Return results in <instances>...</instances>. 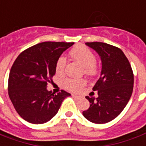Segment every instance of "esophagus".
<instances>
[{"instance_id": "esophagus-1", "label": "esophagus", "mask_w": 146, "mask_h": 146, "mask_svg": "<svg viewBox=\"0 0 146 146\" xmlns=\"http://www.w3.org/2000/svg\"><path fill=\"white\" fill-rule=\"evenodd\" d=\"M72 96H73L74 98H76V99H80V98H81L80 96H77V95H75V94H72Z\"/></svg>"}]
</instances>
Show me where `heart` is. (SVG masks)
<instances>
[{
    "mask_svg": "<svg viewBox=\"0 0 146 146\" xmlns=\"http://www.w3.org/2000/svg\"><path fill=\"white\" fill-rule=\"evenodd\" d=\"M70 56L84 68L85 73L89 75H94L98 71L96 65V56L90 48L84 45L74 47L69 52ZM66 60L64 56H60L56 62V73L61 74L64 73ZM86 85V81L83 79L67 78L63 81V86L67 90L73 92H79Z\"/></svg>",
    "mask_w": 146,
    "mask_h": 146,
    "instance_id": "b5f03b06",
    "label": "heart"
}]
</instances>
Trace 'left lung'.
<instances>
[{"label": "left lung", "instance_id": "left-lung-1", "mask_svg": "<svg viewBox=\"0 0 146 146\" xmlns=\"http://www.w3.org/2000/svg\"><path fill=\"white\" fill-rule=\"evenodd\" d=\"M101 56V77L93 88L98 97H86L90 108L82 114L96 124L111 121L126 106L133 89V73L124 52L117 47L103 42H86Z\"/></svg>", "mask_w": 146, "mask_h": 146}]
</instances>
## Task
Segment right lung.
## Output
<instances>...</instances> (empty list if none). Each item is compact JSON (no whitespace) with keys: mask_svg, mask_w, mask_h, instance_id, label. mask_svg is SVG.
Returning a JSON list of instances; mask_svg holds the SVG:
<instances>
[{"mask_svg":"<svg viewBox=\"0 0 146 146\" xmlns=\"http://www.w3.org/2000/svg\"><path fill=\"white\" fill-rule=\"evenodd\" d=\"M73 42L45 41L20 53L12 66L8 91L15 110L24 120L43 124L57 113L64 99L71 94L65 90L55 94L47 90L56 73L57 59Z\"/></svg>","mask_w":146,"mask_h":146,"instance_id":"add662e5","label":"right lung"}]
</instances>
